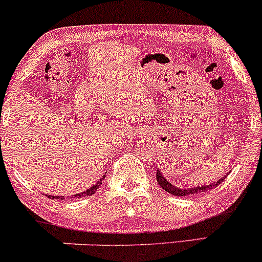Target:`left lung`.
<instances>
[{"label":"left lung","mask_w":262,"mask_h":262,"mask_svg":"<svg viewBox=\"0 0 262 262\" xmlns=\"http://www.w3.org/2000/svg\"><path fill=\"white\" fill-rule=\"evenodd\" d=\"M227 175L219 179L217 182L210 183V185H204V186H196V187H189V188H179L176 186H173L172 183H170L165 179L164 175L161 173V171H156V180H158L159 185L161 186V188H164V191L169 192V193L172 194V196H188V194H198L201 192H206L209 191V189H213L214 187H217L221 182H223L225 180Z\"/></svg>","instance_id":"8db88e82"}]
</instances>
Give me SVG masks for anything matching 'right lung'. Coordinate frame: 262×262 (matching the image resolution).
I'll return each mask as SVG.
<instances>
[{
    "mask_svg": "<svg viewBox=\"0 0 262 262\" xmlns=\"http://www.w3.org/2000/svg\"><path fill=\"white\" fill-rule=\"evenodd\" d=\"M104 179V176L102 177V179L100 180V181H98L97 183H96L95 186H92V187H90L89 189H86L85 192H81V193H77V194H75V197L76 198H80V197H86V196H92L93 193H95L96 191H97L98 189V187H100V186L102 185V180ZM50 198V200H54V198H56V200H64V196H48Z\"/></svg>",
    "mask_w": 262,
    "mask_h": 262,
    "instance_id": "1",
    "label": "right lung"
}]
</instances>
